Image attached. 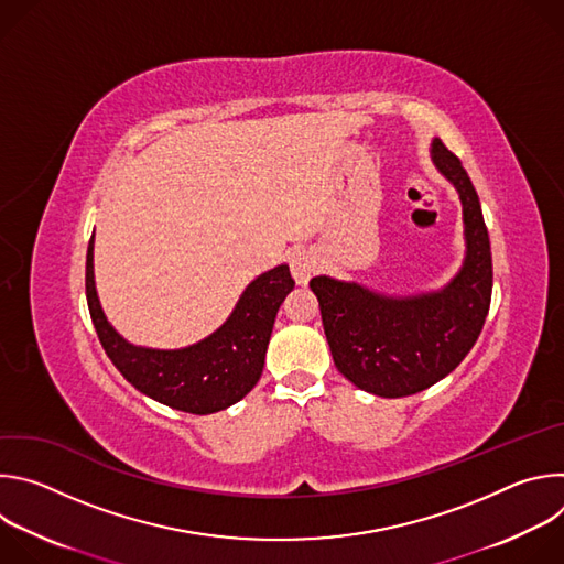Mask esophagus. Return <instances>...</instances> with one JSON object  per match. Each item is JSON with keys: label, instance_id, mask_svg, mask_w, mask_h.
<instances>
[{"label": "esophagus", "instance_id": "34e87169", "mask_svg": "<svg viewBox=\"0 0 564 564\" xmlns=\"http://www.w3.org/2000/svg\"><path fill=\"white\" fill-rule=\"evenodd\" d=\"M290 270H292V276L299 285H305L310 281V276L316 272V257L312 250H305V248H296L292 254H290Z\"/></svg>", "mask_w": 564, "mask_h": 564}]
</instances>
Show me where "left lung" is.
I'll list each match as a JSON object with an SVG mask.
<instances>
[{
  "mask_svg": "<svg viewBox=\"0 0 564 564\" xmlns=\"http://www.w3.org/2000/svg\"><path fill=\"white\" fill-rule=\"evenodd\" d=\"M431 158L462 200L466 257L451 283L386 296L333 276L310 281L337 370L357 388L390 399L422 392L453 372L475 346L491 305V243L477 192L440 138Z\"/></svg>",
  "mask_w": 564,
  "mask_h": 564,
  "instance_id": "8db88e82",
  "label": "left lung"
}]
</instances>
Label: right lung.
Segmentation results:
<instances>
[{"label": "right lung", "instance_id": "right-lung-1", "mask_svg": "<svg viewBox=\"0 0 564 564\" xmlns=\"http://www.w3.org/2000/svg\"><path fill=\"white\" fill-rule=\"evenodd\" d=\"M292 290L290 268L279 265L257 276L225 324L203 341L178 350L142 348L107 321L96 292L94 236L87 250V303L105 352L135 390L192 415L225 411L257 386L276 312Z\"/></svg>", "mask_w": 564, "mask_h": 564}]
</instances>
